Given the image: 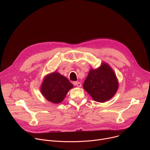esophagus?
I'll return each instance as SVG.
<instances>
[{
    "label": "esophagus",
    "mask_w": 150,
    "mask_h": 150,
    "mask_svg": "<svg viewBox=\"0 0 150 150\" xmlns=\"http://www.w3.org/2000/svg\"><path fill=\"white\" fill-rule=\"evenodd\" d=\"M75 85H76V86L78 87H81V82H76L75 83Z\"/></svg>",
    "instance_id": "esophagus-1"
}]
</instances>
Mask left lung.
<instances>
[{
    "label": "left lung",
    "mask_w": 150,
    "mask_h": 150,
    "mask_svg": "<svg viewBox=\"0 0 150 150\" xmlns=\"http://www.w3.org/2000/svg\"><path fill=\"white\" fill-rule=\"evenodd\" d=\"M83 88L94 101L104 103L115 95L119 88V82L111 67L103 62L98 68L90 70Z\"/></svg>",
    "instance_id": "1"
}]
</instances>
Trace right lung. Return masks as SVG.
<instances>
[{"mask_svg":"<svg viewBox=\"0 0 150 150\" xmlns=\"http://www.w3.org/2000/svg\"><path fill=\"white\" fill-rule=\"evenodd\" d=\"M73 87L74 85L67 78L54 71L45 76L41 85L40 92L49 101L59 104Z\"/></svg>","mask_w":150,"mask_h":150,"instance_id":"obj_1","label":"right lung"}]
</instances>
